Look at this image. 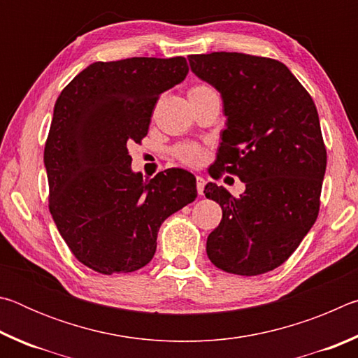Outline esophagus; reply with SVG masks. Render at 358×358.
I'll list each match as a JSON object with an SVG mask.
<instances>
[{
	"label": "esophagus",
	"instance_id": "obj_1",
	"mask_svg": "<svg viewBox=\"0 0 358 358\" xmlns=\"http://www.w3.org/2000/svg\"><path fill=\"white\" fill-rule=\"evenodd\" d=\"M196 181H197V192H199V196H202L203 187H205V180H203V177H197Z\"/></svg>",
	"mask_w": 358,
	"mask_h": 358
}]
</instances>
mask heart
I'll use <instances>...</instances> for the list:
<instances>
[{
	"mask_svg": "<svg viewBox=\"0 0 358 358\" xmlns=\"http://www.w3.org/2000/svg\"><path fill=\"white\" fill-rule=\"evenodd\" d=\"M208 92H213V90L208 88L207 85H196V87H192L189 90V93L187 94H201V93H208ZM175 153H177L180 161H183L189 166H199L205 157L203 148L201 147V145H196V143L181 145V147H178Z\"/></svg>",
	"mask_w": 358,
	"mask_h": 358,
	"instance_id": "heart-1",
	"label": "heart"
}]
</instances>
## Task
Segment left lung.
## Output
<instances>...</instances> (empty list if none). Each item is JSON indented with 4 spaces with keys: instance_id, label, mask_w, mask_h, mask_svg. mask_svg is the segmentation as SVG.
Returning a JSON list of instances; mask_svg holds the SVG:
<instances>
[{
    "instance_id": "left-lung-1",
    "label": "left lung",
    "mask_w": 358,
    "mask_h": 358,
    "mask_svg": "<svg viewBox=\"0 0 358 358\" xmlns=\"http://www.w3.org/2000/svg\"><path fill=\"white\" fill-rule=\"evenodd\" d=\"M187 59L220 92L227 118L215 173H234L246 185L240 197L205 186V197L222 208L207 238L208 259L227 273H266L286 262L316 222L327 167L317 108L276 59L237 52Z\"/></svg>"
}]
</instances>
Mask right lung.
Listing matches in <instances>:
<instances>
[{"mask_svg":"<svg viewBox=\"0 0 358 358\" xmlns=\"http://www.w3.org/2000/svg\"><path fill=\"white\" fill-rule=\"evenodd\" d=\"M187 71L183 57L98 62L55 102L44 150L48 208L78 262L98 273L147 265L161 224L196 201L191 172L167 169L143 180L128 151L147 136L159 94Z\"/></svg>","mask_w":358,"mask_h":358,"instance_id":"obj_1","label":"right lung"}]
</instances>
